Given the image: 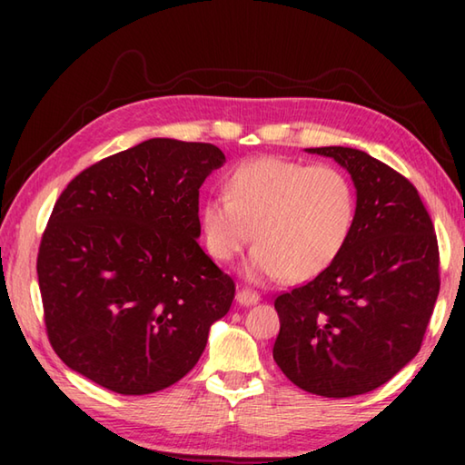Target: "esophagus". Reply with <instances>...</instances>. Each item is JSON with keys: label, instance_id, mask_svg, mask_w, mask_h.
I'll list each match as a JSON object with an SVG mask.
<instances>
[{"label": "esophagus", "instance_id": "esophagus-1", "mask_svg": "<svg viewBox=\"0 0 465 465\" xmlns=\"http://www.w3.org/2000/svg\"><path fill=\"white\" fill-rule=\"evenodd\" d=\"M235 300H238L240 305H252V303H258L260 302V295L255 293L250 288H242L238 290V295H235Z\"/></svg>", "mask_w": 465, "mask_h": 465}]
</instances>
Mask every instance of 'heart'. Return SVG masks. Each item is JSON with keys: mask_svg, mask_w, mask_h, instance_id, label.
<instances>
[{"mask_svg": "<svg viewBox=\"0 0 465 465\" xmlns=\"http://www.w3.org/2000/svg\"><path fill=\"white\" fill-rule=\"evenodd\" d=\"M353 183L328 163L255 157L227 173L223 197L205 200L200 230L207 255L227 263L253 238L252 280L305 282L340 258L353 232Z\"/></svg>", "mask_w": 465, "mask_h": 465, "instance_id": "1", "label": "heart"}]
</instances>
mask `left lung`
Segmentation results:
<instances>
[{
	"instance_id": "left-lung-1",
	"label": "left lung",
	"mask_w": 465,
	"mask_h": 465,
	"mask_svg": "<svg viewBox=\"0 0 465 465\" xmlns=\"http://www.w3.org/2000/svg\"><path fill=\"white\" fill-rule=\"evenodd\" d=\"M333 157L358 190L353 232L323 273L273 305V360L298 388L351 398L416 358L440 293V250L416 187L353 147H310Z\"/></svg>"
}]
</instances>
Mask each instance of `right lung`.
Listing matches in <instances>:
<instances>
[{"label": "right lung", "mask_w": 465, "mask_h": 465, "mask_svg": "<svg viewBox=\"0 0 465 465\" xmlns=\"http://www.w3.org/2000/svg\"><path fill=\"white\" fill-rule=\"evenodd\" d=\"M223 162L212 143L153 137L67 183L37 253L45 331L67 368L143 396L197 363L235 295L197 243L200 187Z\"/></svg>", "instance_id": "obj_1"}]
</instances>
